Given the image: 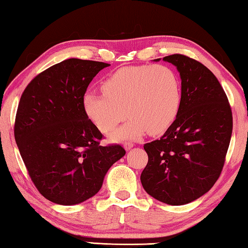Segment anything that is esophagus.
I'll return each instance as SVG.
<instances>
[{
	"mask_svg": "<svg viewBox=\"0 0 248 248\" xmlns=\"http://www.w3.org/2000/svg\"><path fill=\"white\" fill-rule=\"evenodd\" d=\"M134 147V143H132V142H125L124 143V149L125 150H130V149H132Z\"/></svg>",
	"mask_w": 248,
	"mask_h": 248,
	"instance_id": "esophagus-1",
	"label": "esophagus"
}]
</instances>
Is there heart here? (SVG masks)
<instances>
[{
	"label": "heart",
	"instance_id": "heart-1",
	"mask_svg": "<svg viewBox=\"0 0 248 248\" xmlns=\"http://www.w3.org/2000/svg\"><path fill=\"white\" fill-rule=\"evenodd\" d=\"M101 88L104 94L84 95L83 109L106 134L130 116L127 123L111 135L113 141L137 139L147 132L163 134L175 122L180 109L179 78L174 70L162 64L119 69Z\"/></svg>",
	"mask_w": 248,
	"mask_h": 248
}]
</instances>
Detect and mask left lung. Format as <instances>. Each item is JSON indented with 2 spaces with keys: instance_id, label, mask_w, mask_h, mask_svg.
<instances>
[{
  "instance_id": "1",
  "label": "left lung",
  "mask_w": 248,
  "mask_h": 248,
  "mask_svg": "<svg viewBox=\"0 0 248 248\" xmlns=\"http://www.w3.org/2000/svg\"><path fill=\"white\" fill-rule=\"evenodd\" d=\"M163 60L179 72L180 109L161 139L143 146L149 160L140 180L152 198L184 205L208 192L220 176L232 135V112L220 83L204 64L179 54Z\"/></svg>"
}]
</instances>
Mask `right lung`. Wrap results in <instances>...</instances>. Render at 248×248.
<instances>
[{
	"label": "right lung",
	"instance_id": "add662e5",
	"mask_svg": "<svg viewBox=\"0 0 248 248\" xmlns=\"http://www.w3.org/2000/svg\"><path fill=\"white\" fill-rule=\"evenodd\" d=\"M109 63L71 58L46 69L22 93L15 140L36 189L59 205H76L100 190L105 176L125 155L102 147V134L83 109L86 88Z\"/></svg>",
	"mask_w": 248,
	"mask_h": 248
}]
</instances>
